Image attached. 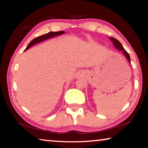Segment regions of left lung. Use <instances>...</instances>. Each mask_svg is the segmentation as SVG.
I'll return each mask as SVG.
<instances>
[{
	"mask_svg": "<svg viewBox=\"0 0 148 148\" xmlns=\"http://www.w3.org/2000/svg\"><path fill=\"white\" fill-rule=\"evenodd\" d=\"M110 40L113 42L114 47L116 48V49H118L119 51H123V53L124 54L125 56L126 57L127 59L128 60L129 63H131V59H130V56H129V54L127 53V52L124 49V48L123 47L122 44H121V42L114 38H110Z\"/></svg>",
	"mask_w": 148,
	"mask_h": 148,
	"instance_id": "obj_1",
	"label": "left lung"
}]
</instances>
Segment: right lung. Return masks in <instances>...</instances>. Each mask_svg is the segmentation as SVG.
Returning a JSON list of instances; mask_svg holds the SVG:
<instances>
[{
    "label": "right lung",
    "mask_w": 148,
    "mask_h": 148,
    "mask_svg": "<svg viewBox=\"0 0 148 148\" xmlns=\"http://www.w3.org/2000/svg\"><path fill=\"white\" fill-rule=\"evenodd\" d=\"M64 33H65V32H64V31H60V32H48V34H44V35H42L41 36H39V37L34 38V39L32 40V41L29 42V44H28L27 48H25V50H27V49H29L30 47H32V46L34 45V44L40 43V42H41L42 41H44V40H46L47 39H49V38H53V37H54V36L62 35V34H64Z\"/></svg>",
    "instance_id": "obj_1"
}]
</instances>
